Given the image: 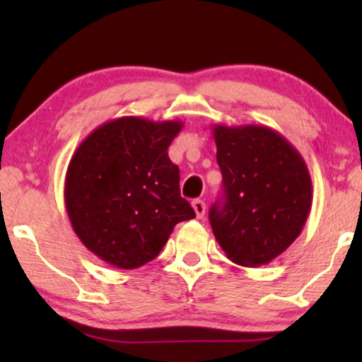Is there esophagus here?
<instances>
[{
	"label": "esophagus",
	"instance_id": "1",
	"mask_svg": "<svg viewBox=\"0 0 362 362\" xmlns=\"http://www.w3.org/2000/svg\"><path fill=\"white\" fill-rule=\"evenodd\" d=\"M192 209H194L197 219H202V217H204V214H206V202L201 201V199H194V201H192Z\"/></svg>",
	"mask_w": 362,
	"mask_h": 362
}]
</instances>
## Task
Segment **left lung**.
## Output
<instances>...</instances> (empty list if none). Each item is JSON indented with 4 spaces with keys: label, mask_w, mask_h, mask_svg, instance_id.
I'll use <instances>...</instances> for the list:
<instances>
[{
    "label": "left lung",
    "mask_w": 362,
    "mask_h": 362,
    "mask_svg": "<svg viewBox=\"0 0 362 362\" xmlns=\"http://www.w3.org/2000/svg\"><path fill=\"white\" fill-rule=\"evenodd\" d=\"M224 194L209 211L216 240L242 267L270 264L301 234L311 177L296 148L264 125H212Z\"/></svg>",
    "instance_id": "obj_1"
}]
</instances>
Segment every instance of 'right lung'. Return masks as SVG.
Masks as SVG:
<instances>
[{"mask_svg":"<svg viewBox=\"0 0 362 362\" xmlns=\"http://www.w3.org/2000/svg\"><path fill=\"white\" fill-rule=\"evenodd\" d=\"M185 123L122 117L97 127L74 153L64 202L72 229L98 259L133 270L160 254L196 212L180 192L168 148Z\"/></svg>","mask_w":362,"mask_h":362,"instance_id":"1","label":"right lung"}]
</instances>
